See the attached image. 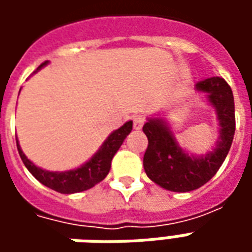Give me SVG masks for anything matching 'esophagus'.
I'll return each mask as SVG.
<instances>
[{
    "label": "esophagus",
    "instance_id": "1",
    "mask_svg": "<svg viewBox=\"0 0 252 252\" xmlns=\"http://www.w3.org/2000/svg\"><path fill=\"white\" fill-rule=\"evenodd\" d=\"M144 121H146L144 120V117H142V116H136V117L133 119V129H136V131L142 129Z\"/></svg>",
    "mask_w": 252,
    "mask_h": 252
}]
</instances>
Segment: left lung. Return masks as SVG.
<instances>
[{
	"mask_svg": "<svg viewBox=\"0 0 252 252\" xmlns=\"http://www.w3.org/2000/svg\"><path fill=\"white\" fill-rule=\"evenodd\" d=\"M197 92L206 94L219 121V137L212 151L193 155L181 147L166 119L148 117L143 132L148 147L143 158L150 180L170 191L185 193L205 185L225 160L235 135V104L232 90L222 78L212 77L195 83Z\"/></svg>",
	"mask_w": 252,
	"mask_h": 252,
	"instance_id": "left-lung-1",
	"label": "left lung"
}]
</instances>
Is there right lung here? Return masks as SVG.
<instances>
[{"instance_id": "1", "label": "right lung", "mask_w": 252, "mask_h": 252, "mask_svg": "<svg viewBox=\"0 0 252 252\" xmlns=\"http://www.w3.org/2000/svg\"><path fill=\"white\" fill-rule=\"evenodd\" d=\"M47 63L48 62L41 63L37 70L46 66ZM131 131L132 121H126L124 126H121L119 129L113 131L106 137V140L102 143L98 151L94 154L88 162H85L77 169L68 170V171H48V170L37 167L33 162H31L30 159L25 157V154L20 147L17 137H16V143H17V150H19L23 163L36 180L55 191H59L63 194H72V193H79L83 190L90 189L104 180L109 173L110 163L115 154L119 151L124 139L131 133Z\"/></svg>"}]
</instances>
